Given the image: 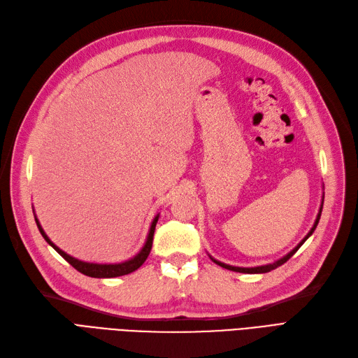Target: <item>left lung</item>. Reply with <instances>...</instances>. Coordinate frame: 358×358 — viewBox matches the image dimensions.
Listing matches in <instances>:
<instances>
[{"instance_id": "8db88e82", "label": "left lung", "mask_w": 358, "mask_h": 358, "mask_svg": "<svg viewBox=\"0 0 358 358\" xmlns=\"http://www.w3.org/2000/svg\"><path fill=\"white\" fill-rule=\"evenodd\" d=\"M322 203H324V197H322ZM321 212H322V206L320 208V212H318V215H317V220H315V222H313V225H312V229L309 230V233L303 237V241L292 249V251H289L287 255H284L282 258H279V259H276L275 263H270V264H264V266H257V267H236V266H230V264H225V263H221V262H218V259H215L213 257H210V259L213 263H216L218 266H221V267H224V268H227V270H233V272H239V273H267V272H270V270H275L276 267H279V266H282L284 263H287L288 259L294 255L296 252H297V249L305 243L309 237L312 236V233L315 231V229H317V225H318V221H320V218H321Z\"/></svg>"}]
</instances>
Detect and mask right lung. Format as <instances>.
Returning a JSON list of instances; mask_svg holds the SVG:
<instances>
[{"instance_id": "add662e5", "label": "right lung", "mask_w": 358, "mask_h": 358, "mask_svg": "<svg viewBox=\"0 0 358 358\" xmlns=\"http://www.w3.org/2000/svg\"><path fill=\"white\" fill-rule=\"evenodd\" d=\"M36 218V222H37V227L38 230L41 233V236L45 237V241L55 249V251L66 259V262H69L76 270H79L80 273L86 275V276H91V278H116V276H124V275H128L134 272V270H137L140 266H142L146 258L150 252V249H152V241H154V231H155V225L158 222V218H159V213L155 215V218L152 221V224H150V229H149V233H148V237H146V242L143 245V248L140 249V251L133 257V258H128L127 262H122V263H113V264H100V263H88V262H82V259H78L74 258L71 255H69L67 252H64L62 249H59L55 243H53L48 234L45 233V230H43V227L40 225L37 216L34 215Z\"/></svg>"}]
</instances>
